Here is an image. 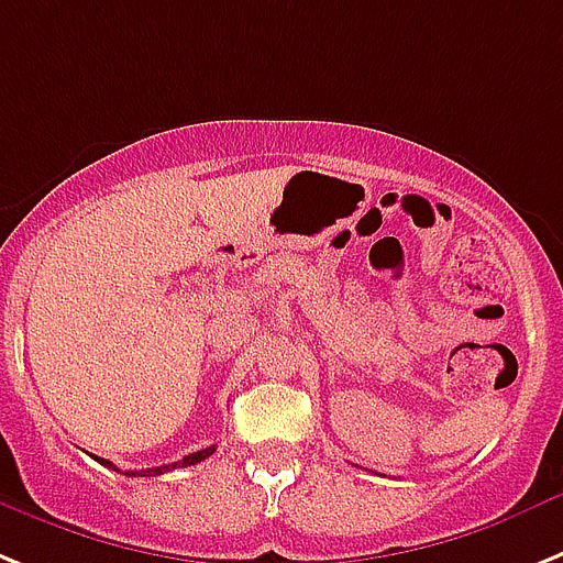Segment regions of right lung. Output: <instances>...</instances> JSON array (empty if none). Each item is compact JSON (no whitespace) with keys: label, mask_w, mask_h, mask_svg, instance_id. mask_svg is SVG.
<instances>
[{"label":"right lung","mask_w":563,"mask_h":563,"mask_svg":"<svg viewBox=\"0 0 563 563\" xmlns=\"http://www.w3.org/2000/svg\"><path fill=\"white\" fill-rule=\"evenodd\" d=\"M214 450H217V446H209V450L191 452V455H186V457H183V461H174V464L154 466V470H145V472L129 470V472H125V475H131V478H143V475H163V472H172V470H177V466H194V464H200V461H206V457H209V455H214ZM97 461H99V464H102V466H108V470H113V464H111V461H106V457H97ZM117 472H120V470H117Z\"/></svg>","instance_id":"add662e5"}]
</instances>
